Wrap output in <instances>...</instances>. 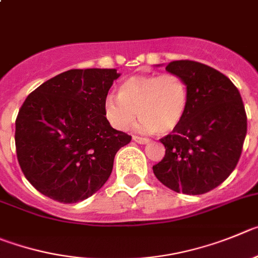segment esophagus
I'll return each mask as SVG.
<instances>
[{
  "label": "esophagus",
  "mask_w": 258,
  "mask_h": 258,
  "mask_svg": "<svg viewBox=\"0 0 258 258\" xmlns=\"http://www.w3.org/2000/svg\"><path fill=\"white\" fill-rule=\"evenodd\" d=\"M132 140H134L135 143H138V144H148L150 141L149 139L140 138V136H134V138H132Z\"/></svg>",
  "instance_id": "esophagus-1"
}]
</instances>
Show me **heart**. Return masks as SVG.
Here are the masks:
<instances>
[{
    "label": "heart",
    "mask_w": 258,
    "mask_h": 258,
    "mask_svg": "<svg viewBox=\"0 0 258 258\" xmlns=\"http://www.w3.org/2000/svg\"><path fill=\"white\" fill-rule=\"evenodd\" d=\"M189 108V90L185 81L175 73L134 76L120 83L118 96L109 95L104 113L115 130L130 128L136 117L143 119L145 132L167 135L184 120Z\"/></svg>",
    "instance_id": "heart-1"
}]
</instances>
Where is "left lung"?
<instances>
[{
	"label": "left lung",
	"instance_id": "8db88e82",
	"mask_svg": "<svg viewBox=\"0 0 258 258\" xmlns=\"http://www.w3.org/2000/svg\"><path fill=\"white\" fill-rule=\"evenodd\" d=\"M166 71L185 81L189 108L180 126L161 139L166 154L153 172L173 191L204 194L238 164L247 134L244 104L225 74L202 62L176 60Z\"/></svg>",
	"mask_w": 258,
	"mask_h": 258
}]
</instances>
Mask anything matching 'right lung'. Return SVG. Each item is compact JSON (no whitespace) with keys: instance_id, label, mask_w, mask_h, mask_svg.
I'll list each match as a JSON object with an SVG mask.
<instances>
[{"instance_id":"right-lung-1","label":"right lung","mask_w":258,"mask_h":258,"mask_svg":"<svg viewBox=\"0 0 258 258\" xmlns=\"http://www.w3.org/2000/svg\"><path fill=\"white\" fill-rule=\"evenodd\" d=\"M115 69H71L28 95L15 120L18 162L41 194L77 203L109 178L131 136L110 126L104 101Z\"/></svg>"}]
</instances>
